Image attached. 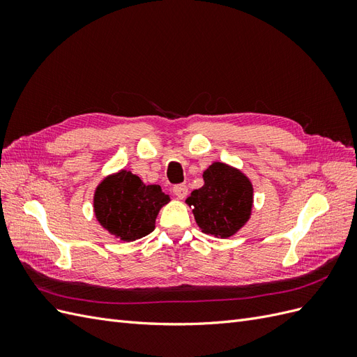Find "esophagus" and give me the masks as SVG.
<instances>
[{
    "label": "esophagus",
    "mask_w": 357,
    "mask_h": 357,
    "mask_svg": "<svg viewBox=\"0 0 357 357\" xmlns=\"http://www.w3.org/2000/svg\"><path fill=\"white\" fill-rule=\"evenodd\" d=\"M172 192H174V195L178 199H185L186 195H188V186L186 185H177V186H174V189H172Z\"/></svg>",
    "instance_id": "obj_1"
}]
</instances>
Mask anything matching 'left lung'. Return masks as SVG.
<instances>
[{"instance_id":"obj_1","label":"left lung","mask_w":357,"mask_h":357,"mask_svg":"<svg viewBox=\"0 0 357 357\" xmlns=\"http://www.w3.org/2000/svg\"><path fill=\"white\" fill-rule=\"evenodd\" d=\"M204 186L193 190L186 204L199 229L214 238H229L248 222L253 210V185L244 172L223 162H213L202 174Z\"/></svg>"}]
</instances>
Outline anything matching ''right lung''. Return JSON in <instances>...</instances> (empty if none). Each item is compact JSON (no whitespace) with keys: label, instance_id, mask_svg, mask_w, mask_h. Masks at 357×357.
<instances>
[{"label":"right lung","instance_id":"add662e5","mask_svg":"<svg viewBox=\"0 0 357 357\" xmlns=\"http://www.w3.org/2000/svg\"><path fill=\"white\" fill-rule=\"evenodd\" d=\"M169 195L159 185H144L129 169L105 176L93 192V213L98 223L114 238L131 243L155 229L160 208Z\"/></svg>","mask_w":357,"mask_h":357}]
</instances>
